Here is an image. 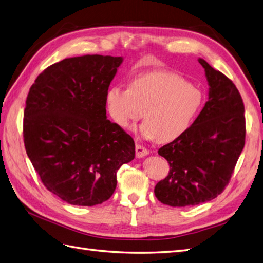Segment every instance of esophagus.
Segmentation results:
<instances>
[{"mask_svg":"<svg viewBox=\"0 0 263 263\" xmlns=\"http://www.w3.org/2000/svg\"><path fill=\"white\" fill-rule=\"evenodd\" d=\"M148 154H149V150L145 149L144 146L140 145V144L136 145V156H137V158H143Z\"/></svg>","mask_w":263,"mask_h":263,"instance_id":"esophagus-1","label":"esophagus"}]
</instances>
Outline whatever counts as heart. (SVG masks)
Listing matches in <instances>:
<instances>
[{
	"label": "heart",
	"mask_w": 263,
	"mask_h": 263,
	"mask_svg": "<svg viewBox=\"0 0 263 263\" xmlns=\"http://www.w3.org/2000/svg\"><path fill=\"white\" fill-rule=\"evenodd\" d=\"M204 102L201 90L170 71H154L134 78L129 88L112 86L106 105L112 120L130 129L141 118L145 139L172 142L189 130Z\"/></svg>",
	"instance_id": "obj_1"
}]
</instances>
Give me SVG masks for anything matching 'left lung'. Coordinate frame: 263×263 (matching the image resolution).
<instances>
[{
    "mask_svg": "<svg viewBox=\"0 0 263 263\" xmlns=\"http://www.w3.org/2000/svg\"><path fill=\"white\" fill-rule=\"evenodd\" d=\"M209 83V101L189 130L158 154L168 176L155 187L162 204L198 205L217 197L231 178L246 142L244 105L239 90L221 71L198 58Z\"/></svg>",
    "mask_w": 263,
    "mask_h": 263,
    "instance_id": "1",
    "label": "left lung"
}]
</instances>
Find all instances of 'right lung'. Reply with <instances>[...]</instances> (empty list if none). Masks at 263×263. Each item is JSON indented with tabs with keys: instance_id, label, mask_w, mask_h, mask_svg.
<instances>
[{
	"instance_id": "right-lung-1",
	"label": "right lung",
	"mask_w": 263,
	"mask_h": 263,
	"mask_svg": "<svg viewBox=\"0 0 263 263\" xmlns=\"http://www.w3.org/2000/svg\"><path fill=\"white\" fill-rule=\"evenodd\" d=\"M122 57L86 54L48 67L29 90L23 138L48 191L70 205L112 196L117 173L136 157L133 139L106 118V93Z\"/></svg>"
}]
</instances>
